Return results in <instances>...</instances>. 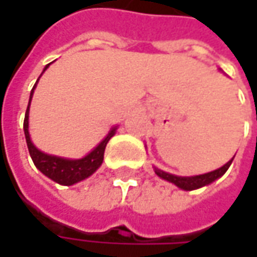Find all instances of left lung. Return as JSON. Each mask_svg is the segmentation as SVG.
<instances>
[{
    "instance_id": "left-lung-1",
    "label": "left lung",
    "mask_w": 257,
    "mask_h": 257,
    "mask_svg": "<svg viewBox=\"0 0 257 257\" xmlns=\"http://www.w3.org/2000/svg\"><path fill=\"white\" fill-rule=\"evenodd\" d=\"M232 162L233 159L230 162H227L224 166H222L220 169H217V170H213V172L210 173H204V174H199V176H192V177L174 176V174L163 172V170H160V169H157V167H154V173H156L159 177H162L164 180L176 184L177 187H180L183 190H196V189H200L203 186H207V184H210V183L214 182L216 179L222 177L223 174L227 172V169L230 167Z\"/></svg>"
}]
</instances>
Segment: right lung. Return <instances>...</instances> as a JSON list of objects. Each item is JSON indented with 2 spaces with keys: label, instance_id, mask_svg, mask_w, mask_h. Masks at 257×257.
I'll use <instances>...</instances> for the list:
<instances>
[{
  "label": "right lung",
  "instance_id": "add662e5",
  "mask_svg": "<svg viewBox=\"0 0 257 257\" xmlns=\"http://www.w3.org/2000/svg\"><path fill=\"white\" fill-rule=\"evenodd\" d=\"M48 65H45L44 71L48 68ZM38 80H37V83H38ZM37 83H35V85H37ZM35 85L33 87L31 94H30V101H28V107H27L24 118L25 140H27L28 152H30V156H31V159L34 162L35 167L43 174H45L47 177H50L51 180H54L58 184H63V186H71V184H75V183L81 182L87 177H90L103 163L105 146L108 143V140L114 136L117 127H113L110 130V133L105 136L103 142L83 159L70 160V159H63V157H57V156H51V154H45L43 152H40L33 144L30 133H28V111H30V103H31L33 94H34Z\"/></svg>",
  "mask_w": 257,
  "mask_h": 257
}]
</instances>
